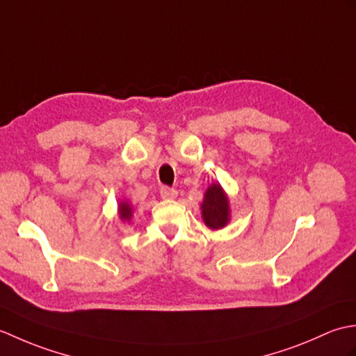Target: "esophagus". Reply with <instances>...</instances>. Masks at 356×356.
Here are the masks:
<instances>
[{
	"label": "esophagus",
	"instance_id": "obj_1",
	"mask_svg": "<svg viewBox=\"0 0 356 356\" xmlns=\"http://www.w3.org/2000/svg\"><path fill=\"white\" fill-rule=\"evenodd\" d=\"M177 191L174 190V188L170 186H162L161 188V197L165 200H171V199H176Z\"/></svg>",
	"mask_w": 356,
	"mask_h": 356
}]
</instances>
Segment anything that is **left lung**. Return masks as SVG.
I'll return each instance as SVG.
<instances>
[{
  "mask_svg": "<svg viewBox=\"0 0 356 356\" xmlns=\"http://www.w3.org/2000/svg\"><path fill=\"white\" fill-rule=\"evenodd\" d=\"M202 217L207 226L213 229L223 228L229 220V205L228 197H226L223 190L218 184L211 185L207 193L205 199L202 203Z\"/></svg>",
  "mask_w": 356,
  "mask_h": 356,
  "instance_id": "left-lung-1",
  "label": "left lung"
}]
</instances>
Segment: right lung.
Masks as SVG:
<instances>
[{"label":"right lung","instance_id":"add662e5","mask_svg":"<svg viewBox=\"0 0 356 356\" xmlns=\"http://www.w3.org/2000/svg\"><path fill=\"white\" fill-rule=\"evenodd\" d=\"M119 216H120V218H122V220H130L131 207L125 202L120 203V205H119Z\"/></svg>","mask_w":356,"mask_h":356}]
</instances>
